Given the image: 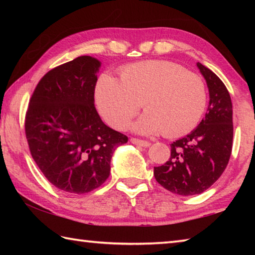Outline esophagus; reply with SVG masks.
Masks as SVG:
<instances>
[{"mask_svg": "<svg viewBox=\"0 0 255 255\" xmlns=\"http://www.w3.org/2000/svg\"><path fill=\"white\" fill-rule=\"evenodd\" d=\"M130 141L132 144L141 146V147H148V146H150L149 141H146V140H143V139H138V138H130Z\"/></svg>", "mask_w": 255, "mask_h": 255, "instance_id": "1", "label": "esophagus"}]
</instances>
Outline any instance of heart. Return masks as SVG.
Here are the masks:
<instances>
[{
    "label": "heart",
    "mask_w": 255,
    "mask_h": 255,
    "mask_svg": "<svg viewBox=\"0 0 255 255\" xmlns=\"http://www.w3.org/2000/svg\"><path fill=\"white\" fill-rule=\"evenodd\" d=\"M96 101L106 122L124 129L143 106L147 110L133 126L136 131L178 137L195 128L207 106L204 80L165 60L131 64L120 72V82L102 74Z\"/></svg>",
    "instance_id": "obj_1"
}]
</instances>
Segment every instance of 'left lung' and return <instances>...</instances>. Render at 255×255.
<instances>
[{"instance_id": "left-lung-1", "label": "left lung", "mask_w": 255, "mask_h": 255, "mask_svg": "<svg viewBox=\"0 0 255 255\" xmlns=\"http://www.w3.org/2000/svg\"><path fill=\"white\" fill-rule=\"evenodd\" d=\"M209 90V106L196 129L171 144L169 161L154 167L157 182L181 196L200 195L225 171L233 146V107L228 90L213 71L197 64Z\"/></svg>"}]
</instances>
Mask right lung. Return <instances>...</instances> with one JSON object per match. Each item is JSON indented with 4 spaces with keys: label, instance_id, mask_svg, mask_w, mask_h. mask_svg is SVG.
I'll return each instance as SVG.
<instances>
[{
    "label": "right lung",
    "instance_id": "add662e5",
    "mask_svg": "<svg viewBox=\"0 0 255 255\" xmlns=\"http://www.w3.org/2000/svg\"><path fill=\"white\" fill-rule=\"evenodd\" d=\"M100 62L80 56L42 76L30 98L24 129L33 161L49 182L88 193L110 174L116 147L128 137L103 122L94 106Z\"/></svg>",
    "mask_w": 255,
    "mask_h": 255
}]
</instances>
